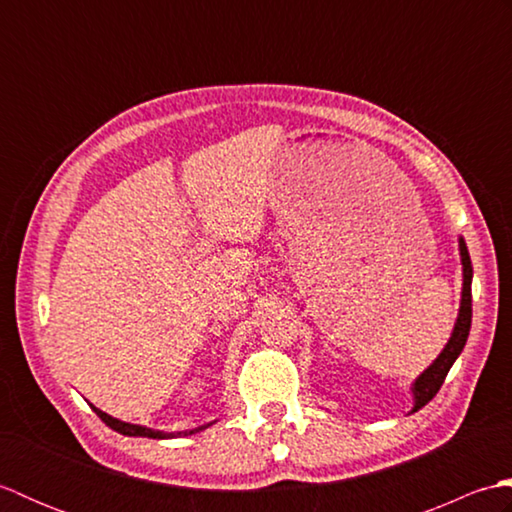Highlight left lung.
<instances>
[{
    "label": "left lung",
    "mask_w": 512,
    "mask_h": 512,
    "mask_svg": "<svg viewBox=\"0 0 512 512\" xmlns=\"http://www.w3.org/2000/svg\"><path fill=\"white\" fill-rule=\"evenodd\" d=\"M460 255H462V266H464V288H462V306H460V317L458 323H455V330L451 334V339L444 347L442 354L433 361L429 369H424L420 378L413 385V398H416V405H413L411 411L422 409L427 402L438 394L444 378H447L451 365L455 363V358L460 356L464 350V343L469 339V330H471V317H473V308H471V279H473V266H471V257L469 250H466L464 239H460Z\"/></svg>",
    "instance_id": "left-lung-1"
}]
</instances>
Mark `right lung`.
<instances>
[{
	"instance_id": "1",
	"label": "right lung",
	"mask_w": 512,
	"mask_h": 512,
	"mask_svg": "<svg viewBox=\"0 0 512 512\" xmlns=\"http://www.w3.org/2000/svg\"><path fill=\"white\" fill-rule=\"evenodd\" d=\"M92 409L96 411V416H99L107 427L123 433V436H140V438H173V436H191V433H198L202 429L209 427V424H204V427H198V429H191V431H184V433H165V431H154V429H147V427H140V424H129V422H123V420H116L112 416H107L105 411L96 409L92 405Z\"/></svg>"
}]
</instances>
